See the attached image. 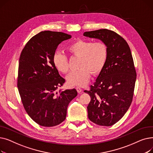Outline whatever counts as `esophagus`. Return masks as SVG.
<instances>
[{"label": "esophagus", "mask_w": 153, "mask_h": 153, "mask_svg": "<svg viewBox=\"0 0 153 153\" xmlns=\"http://www.w3.org/2000/svg\"><path fill=\"white\" fill-rule=\"evenodd\" d=\"M76 89H77V91L78 93H79V94L82 93V89H81V87H76Z\"/></svg>", "instance_id": "esophagus-1"}]
</instances>
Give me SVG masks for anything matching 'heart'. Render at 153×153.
I'll return each mask as SVG.
<instances>
[{"mask_svg":"<svg viewBox=\"0 0 153 153\" xmlns=\"http://www.w3.org/2000/svg\"><path fill=\"white\" fill-rule=\"evenodd\" d=\"M69 53L80 57L79 67L72 71L67 76L68 84L71 86H83L90 78V72L96 74L102 70L105 64L108 48L103 42L93 43L89 40L79 39L68 46ZM54 66L59 72L66 74L69 71L68 57L61 51H56L53 56Z\"/></svg>","mask_w":153,"mask_h":153,"instance_id":"1","label":"heart"}]
</instances>
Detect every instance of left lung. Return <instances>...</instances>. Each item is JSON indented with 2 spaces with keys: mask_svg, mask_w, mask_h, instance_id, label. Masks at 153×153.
Returning <instances> with one entry per match:
<instances>
[{
  "mask_svg": "<svg viewBox=\"0 0 153 153\" xmlns=\"http://www.w3.org/2000/svg\"><path fill=\"white\" fill-rule=\"evenodd\" d=\"M84 36L97 38L108 48L106 62L96 79L89 94L88 117L101 126H111L121 119L133 99L136 73L130 48L115 32L100 29L84 32Z\"/></svg>",
  "mask_w": 153,
  "mask_h": 153,
  "instance_id": "8db88e82",
  "label": "left lung"
}]
</instances>
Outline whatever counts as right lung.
<instances>
[{
    "label": "right lung",
    "instance_id": "obj_1",
    "mask_svg": "<svg viewBox=\"0 0 153 153\" xmlns=\"http://www.w3.org/2000/svg\"><path fill=\"white\" fill-rule=\"evenodd\" d=\"M71 38L62 32L44 31L32 37L19 59L17 87L24 108L30 118L43 126L58 125L66 119L75 89L59 90L65 82L53 62L58 45Z\"/></svg>",
    "mask_w": 153,
    "mask_h": 153
}]
</instances>
